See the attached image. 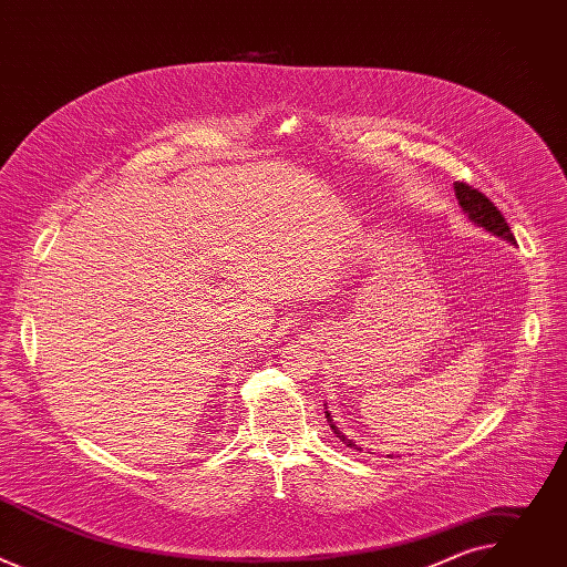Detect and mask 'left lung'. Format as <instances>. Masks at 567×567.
Instances as JSON below:
<instances>
[{
  "label": "left lung",
  "mask_w": 567,
  "mask_h": 567,
  "mask_svg": "<svg viewBox=\"0 0 567 567\" xmlns=\"http://www.w3.org/2000/svg\"><path fill=\"white\" fill-rule=\"evenodd\" d=\"M453 190H455L457 204H460L462 213L468 217V221H473L475 226L484 228V230L496 235V237H501V239H507L509 245H516V237H514V233L509 230V224L505 221L503 213L494 206V202H489L487 197H484L482 193H477L475 188H471L468 184L455 182V184H453ZM326 417H328L330 429L334 431V435H337L346 446L361 451V446H359L354 440H348V435L337 426V422L332 420V413H330V411H326Z\"/></svg>",
  "instance_id": "8db88e82"
}]
</instances>
